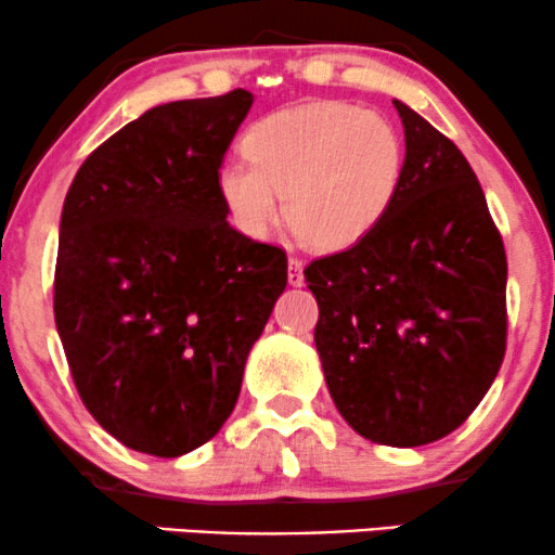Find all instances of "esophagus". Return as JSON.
Here are the masks:
<instances>
[{"label":"esophagus","mask_w":555,"mask_h":555,"mask_svg":"<svg viewBox=\"0 0 555 555\" xmlns=\"http://www.w3.org/2000/svg\"><path fill=\"white\" fill-rule=\"evenodd\" d=\"M302 282H305L302 260L292 256V258H289V284H292V286H302Z\"/></svg>","instance_id":"1"}]
</instances>
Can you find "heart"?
Segmentation results:
<instances>
[{"mask_svg":"<svg viewBox=\"0 0 555 555\" xmlns=\"http://www.w3.org/2000/svg\"><path fill=\"white\" fill-rule=\"evenodd\" d=\"M245 162L216 175L221 203L245 237L260 240L279 216L315 247L352 245L388 211L401 180L399 132L352 104L292 106L260 117L242 138Z\"/></svg>","mask_w":555,"mask_h":555,"instance_id":"1","label":"heart"}]
</instances>
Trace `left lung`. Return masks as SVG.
Wrapping results in <instances>:
<instances>
[{"label":"left lung","mask_w":555,"mask_h":555,"mask_svg":"<svg viewBox=\"0 0 555 555\" xmlns=\"http://www.w3.org/2000/svg\"><path fill=\"white\" fill-rule=\"evenodd\" d=\"M393 106L406 154L391 206L305 282L336 410L367 441L412 449L460 428L499 375L506 253L462 151Z\"/></svg>","instance_id":"8db88e82"}]
</instances>
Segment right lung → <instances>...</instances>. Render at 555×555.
I'll return each mask as SVG.
<instances>
[{
    "instance_id": "1",
    "label": "right lung",
    "mask_w": 555,
    "mask_h": 555,
    "mask_svg": "<svg viewBox=\"0 0 555 555\" xmlns=\"http://www.w3.org/2000/svg\"><path fill=\"white\" fill-rule=\"evenodd\" d=\"M250 106L242 88L154 106L67 190L56 331L82 404L127 449L175 460L211 441L286 286L282 247L229 227L216 188Z\"/></svg>"
}]
</instances>
